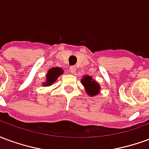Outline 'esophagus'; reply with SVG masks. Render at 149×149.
Segmentation results:
<instances>
[{
	"mask_svg": "<svg viewBox=\"0 0 149 149\" xmlns=\"http://www.w3.org/2000/svg\"><path fill=\"white\" fill-rule=\"evenodd\" d=\"M69 71H70V72H72V73L75 72V71H76V67H75V66H71V67L69 68Z\"/></svg>",
	"mask_w": 149,
	"mask_h": 149,
	"instance_id": "esophagus-1",
	"label": "esophagus"
}]
</instances>
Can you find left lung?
I'll list each match as a JSON object with an SVG mask.
<instances>
[{
  "mask_svg": "<svg viewBox=\"0 0 149 149\" xmlns=\"http://www.w3.org/2000/svg\"><path fill=\"white\" fill-rule=\"evenodd\" d=\"M81 82L86 89V93L89 96H95L100 91V85L89 76L84 77V78L81 80Z\"/></svg>",
  "mask_w": 149,
  "mask_h": 149,
  "instance_id": "left-lung-1",
  "label": "left lung"
}]
</instances>
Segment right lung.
I'll return each mask as SVG.
<instances>
[{
	"instance_id": "1",
	"label": "right lung",
	"mask_w": 149,
	"mask_h": 149,
	"mask_svg": "<svg viewBox=\"0 0 149 149\" xmlns=\"http://www.w3.org/2000/svg\"><path fill=\"white\" fill-rule=\"evenodd\" d=\"M62 73H63V70L61 68H57V67L51 68L48 72V74H47V77H46L47 81H46L45 85H51L54 81H56L57 77L60 75H61Z\"/></svg>"
}]
</instances>
